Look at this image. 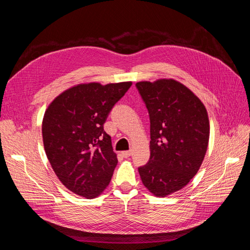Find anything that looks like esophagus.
Masks as SVG:
<instances>
[{
    "instance_id": "34e87169",
    "label": "esophagus",
    "mask_w": 250,
    "mask_h": 250,
    "mask_svg": "<svg viewBox=\"0 0 250 250\" xmlns=\"http://www.w3.org/2000/svg\"><path fill=\"white\" fill-rule=\"evenodd\" d=\"M131 151L129 150V151H123L122 152V155H123V157H125V158H127V157H129L130 155H131Z\"/></svg>"
}]
</instances>
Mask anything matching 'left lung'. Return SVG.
I'll return each mask as SVG.
<instances>
[{
  "label": "left lung",
  "mask_w": 250,
  "mask_h": 250,
  "mask_svg": "<svg viewBox=\"0 0 250 250\" xmlns=\"http://www.w3.org/2000/svg\"><path fill=\"white\" fill-rule=\"evenodd\" d=\"M137 86L150 118V158L139 173L148 190L165 197L198 172L209 138L208 112L190 89L173 79Z\"/></svg>",
  "instance_id": "left-lung-1"
}]
</instances>
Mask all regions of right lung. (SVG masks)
Wrapping results in <instances>:
<instances>
[{"instance_id": "add662e5", "label": "right lung", "mask_w": 250, "mask_h": 250, "mask_svg": "<svg viewBox=\"0 0 250 250\" xmlns=\"http://www.w3.org/2000/svg\"><path fill=\"white\" fill-rule=\"evenodd\" d=\"M131 84H78L55 98L44 112V151L59 180L75 194L95 198L109 185L118 158L103 125Z\"/></svg>"}]
</instances>
